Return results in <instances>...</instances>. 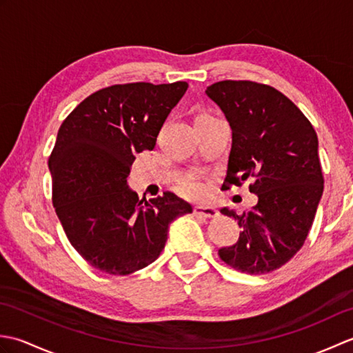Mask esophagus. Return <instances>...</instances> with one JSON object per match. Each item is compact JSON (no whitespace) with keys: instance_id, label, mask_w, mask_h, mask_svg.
Listing matches in <instances>:
<instances>
[{"instance_id":"esophagus-1","label":"esophagus","mask_w":353,"mask_h":353,"mask_svg":"<svg viewBox=\"0 0 353 353\" xmlns=\"http://www.w3.org/2000/svg\"><path fill=\"white\" fill-rule=\"evenodd\" d=\"M194 214L201 219H215L219 216V211L212 205H197L194 208Z\"/></svg>"}]
</instances>
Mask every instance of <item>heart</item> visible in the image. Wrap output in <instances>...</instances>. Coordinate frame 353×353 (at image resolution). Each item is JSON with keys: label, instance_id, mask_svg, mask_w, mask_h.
Wrapping results in <instances>:
<instances>
[{"label": "heart", "instance_id": "b5f03b06", "mask_svg": "<svg viewBox=\"0 0 353 353\" xmlns=\"http://www.w3.org/2000/svg\"><path fill=\"white\" fill-rule=\"evenodd\" d=\"M200 115H205V114H200ZM181 190H182L185 196L199 197V196H201V194H203L205 186H203V183L199 181L197 177H188L181 183Z\"/></svg>", "mask_w": 353, "mask_h": 353}]
</instances>
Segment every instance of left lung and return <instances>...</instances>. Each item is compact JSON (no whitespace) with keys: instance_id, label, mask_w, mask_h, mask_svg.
Wrapping results in <instances>:
<instances>
[{"instance_id":"1","label":"left lung","mask_w":353,"mask_h":353,"mask_svg":"<svg viewBox=\"0 0 353 353\" xmlns=\"http://www.w3.org/2000/svg\"><path fill=\"white\" fill-rule=\"evenodd\" d=\"M206 95L226 117L232 148L223 188L252 179L258 203L238 215L239 238L219 250L239 272H274L302 249L323 194L319 139L301 109L277 89L249 80H223Z\"/></svg>"}]
</instances>
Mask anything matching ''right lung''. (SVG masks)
<instances>
[{
    "mask_svg": "<svg viewBox=\"0 0 353 353\" xmlns=\"http://www.w3.org/2000/svg\"><path fill=\"white\" fill-rule=\"evenodd\" d=\"M188 83L145 81L100 89L66 117L48 159L52 205L80 256L103 273L147 267L168 228L192 208L172 192L144 201L127 179L134 156L153 150L161 127Z\"/></svg>",
    "mask_w": 353,
    "mask_h": 353,
    "instance_id": "add662e5",
    "label": "right lung"
}]
</instances>
